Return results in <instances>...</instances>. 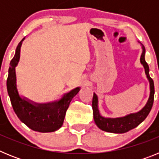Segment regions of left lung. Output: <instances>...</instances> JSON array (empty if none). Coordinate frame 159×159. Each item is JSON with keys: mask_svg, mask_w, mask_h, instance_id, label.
Masks as SVG:
<instances>
[{"mask_svg": "<svg viewBox=\"0 0 159 159\" xmlns=\"http://www.w3.org/2000/svg\"><path fill=\"white\" fill-rule=\"evenodd\" d=\"M140 43V42H139ZM141 44L142 55L140 57V63L144 67L146 75L150 84V95L146 105L142 108L139 111L130 113L123 117L118 118H107L101 116L99 111V99L95 93L93 95L92 99V109H93V117L95 124L100 130H104L106 132L115 133V134H123L132 129L138 127L142 122L145 120L146 118L151 111L154 102V81L150 76L149 74V66L145 60L146 49L143 44Z\"/></svg>", "mask_w": 159, "mask_h": 159, "instance_id": "left-lung-1", "label": "left lung"}]
</instances>
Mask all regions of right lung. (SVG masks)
<instances>
[{"instance_id":"right-lung-1","label":"right lung","mask_w":159,"mask_h":159,"mask_svg":"<svg viewBox=\"0 0 159 159\" xmlns=\"http://www.w3.org/2000/svg\"><path fill=\"white\" fill-rule=\"evenodd\" d=\"M25 38L18 43L11 60L7 79V91L14 111L22 123L35 131L47 133L59 130L64 123L66 111L73 97L80 91L77 87L60 99L48 102H36L20 94L16 67L20 58V48Z\"/></svg>"}]
</instances>
